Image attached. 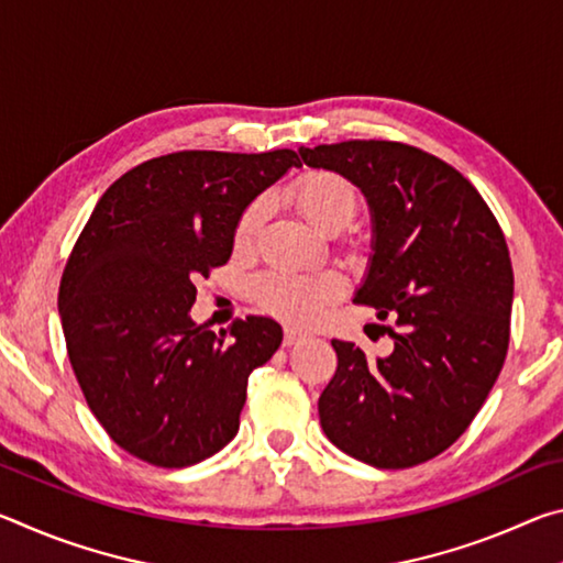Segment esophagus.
Returning <instances> with one entry per match:
<instances>
[{"label":"esophagus","mask_w":563,"mask_h":563,"mask_svg":"<svg viewBox=\"0 0 563 563\" xmlns=\"http://www.w3.org/2000/svg\"><path fill=\"white\" fill-rule=\"evenodd\" d=\"M308 335H305L302 330H298V328H285V338H283V342L285 345H298L300 340H305Z\"/></svg>","instance_id":"obj_1"}]
</instances>
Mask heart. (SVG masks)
<instances>
[{
    "mask_svg": "<svg viewBox=\"0 0 563 563\" xmlns=\"http://www.w3.org/2000/svg\"><path fill=\"white\" fill-rule=\"evenodd\" d=\"M290 201L305 221L316 228L332 223L345 225L357 208V194L345 178L328 170H312L290 188ZM263 218V203L255 201L243 211L235 225V243H251ZM342 292V280L335 273H288L273 271L255 280V298L265 310L288 322L318 320L328 305Z\"/></svg>",
    "mask_w": 563,
    "mask_h": 563,
    "instance_id": "b5f03b06",
    "label": "heart"
}]
</instances>
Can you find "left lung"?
Masks as SVG:
<instances>
[{"label": "left lung", "mask_w": 563, "mask_h": 563, "mask_svg": "<svg viewBox=\"0 0 563 563\" xmlns=\"http://www.w3.org/2000/svg\"><path fill=\"white\" fill-rule=\"evenodd\" d=\"M305 166L365 196L373 255L355 300L397 318L395 347L367 360L332 340L318 399L328 440L379 470L432 460L460 440L509 347L514 273L497 218L460 170L397 141L300 146Z\"/></svg>", "instance_id": "left-lung-1"}]
</instances>
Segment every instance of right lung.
Segmentation results:
<instances>
[{
	"instance_id": "1",
	"label": "right lung",
	"mask_w": 563,
	"mask_h": 563,
	"mask_svg": "<svg viewBox=\"0 0 563 563\" xmlns=\"http://www.w3.org/2000/svg\"><path fill=\"white\" fill-rule=\"evenodd\" d=\"M290 168V148L178 151L113 180L84 225L59 285L66 350L93 417L139 460L190 466L235 437L283 328L196 325L194 280L228 263L243 211Z\"/></svg>"
}]
</instances>
